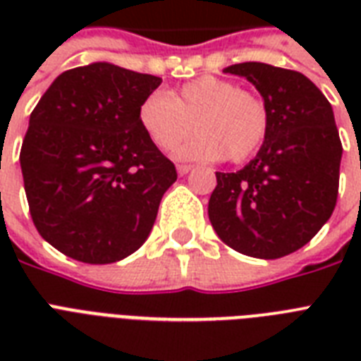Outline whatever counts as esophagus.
<instances>
[{
    "label": "esophagus",
    "instance_id": "esophagus-1",
    "mask_svg": "<svg viewBox=\"0 0 361 361\" xmlns=\"http://www.w3.org/2000/svg\"><path fill=\"white\" fill-rule=\"evenodd\" d=\"M191 170H192L191 164H178V174H180V176L189 174V172H191Z\"/></svg>",
    "mask_w": 361,
    "mask_h": 361
}]
</instances>
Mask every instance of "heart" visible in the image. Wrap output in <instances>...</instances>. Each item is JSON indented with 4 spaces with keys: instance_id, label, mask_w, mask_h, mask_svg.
<instances>
[{
    "instance_id": "heart-1",
    "label": "heart",
    "mask_w": 361,
    "mask_h": 361,
    "mask_svg": "<svg viewBox=\"0 0 361 361\" xmlns=\"http://www.w3.org/2000/svg\"><path fill=\"white\" fill-rule=\"evenodd\" d=\"M138 123L161 152L178 149L189 161L245 163L262 147L269 130L268 106L258 95L219 76H200L169 93H152L138 106Z\"/></svg>"
}]
</instances>
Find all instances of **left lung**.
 <instances>
[{
    "label": "left lung",
    "instance_id": "1",
    "mask_svg": "<svg viewBox=\"0 0 361 361\" xmlns=\"http://www.w3.org/2000/svg\"><path fill=\"white\" fill-rule=\"evenodd\" d=\"M269 112L260 152L238 172H215L208 215L217 236L255 258L302 249L331 217L343 146L324 93L302 73L268 63H236Z\"/></svg>",
    "mask_w": 361,
    "mask_h": 361
}]
</instances>
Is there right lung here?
I'll list each match as a JSON object with an SVG mask.
<instances>
[{"mask_svg":"<svg viewBox=\"0 0 361 361\" xmlns=\"http://www.w3.org/2000/svg\"><path fill=\"white\" fill-rule=\"evenodd\" d=\"M161 78L112 63L61 73L30 116L20 166L33 225L59 252L112 264L147 240L174 163L138 123Z\"/></svg>","mask_w":361,"mask_h":361,"instance_id":"1","label":"right lung"}]
</instances>
